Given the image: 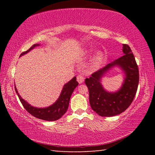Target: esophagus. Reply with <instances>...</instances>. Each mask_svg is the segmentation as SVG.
Masks as SVG:
<instances>
[{
    "mask_svg": "<svg viewBox=\"0 0 155 155\" xmlns=\"http://www.w3.org/2000/svg\"><path fill=\"white\" fill-rule=\"evenodd\" d=\"M77 81L78 82V83L81 84V83H82L83 82L85 78H84L82 74H78L77 76Z\"/></svg>",
    "mask_w": 155,
    "mask_h": 155,
    "instance_id": "1",
    "label": "esophagus"
}]
</instances>
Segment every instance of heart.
<instances>
[{"instance_id": "b5f03b06", "label": "heart", "mask_w": 155, "mask_h": 155, "mask_svg": "<svg viewBox=\"0 0 155 155\" xmlns=\"http://www.w3.org/2000/svg\"><path fill=\"white\" fill-rule=\"evenodd\" d=\"M104 57V52L102 51H98L96 52L91 60V64L94 68H98L103 62Z\"/></svg>"}]
</instances>
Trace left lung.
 <instances>
[{
  "mask_svg": "<svg viewBox=\"0 0 155 155\" xmlns=\"http://www.w3.org/2000/svg\"><path fill=\"white\" fill-rule=\"evenodd\" d=\"M124 54L105 67L86 78L85 83L89 90L90 104L94 111L102 117H111L124 112L132 103L139 83V70L135 57L127 44H123ZM118 66L125 73L122 87L115 93H109L103 88L101 78L111 68Z\"/></svg>",
  "mask_w": 155,
  "mask_h": 155,
  "instance_id": "1",
  "label": "left lung"
}]
</instances>
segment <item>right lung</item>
<instances>
[{"label": "right lung", "mask_w": 155, "mask_h": 155, "mask_svg": "<svg viewBox=\"0 0 155 155\" xmlns=\"http://www.w3.org/2000/svg\"><path fill=\"white\" fill-rule=\"evenodd\" d=\"M40 46V44H34L28 51L22 52L20 54V56L23 54H27V52H29L31 50L33 49L35 47ZM78 85L77 81V78L74 77L72 78L69 82L65 83L64 87L62 89L61 94L57 99V101L52 104V105L49 106L45 108H38V107H34L31 106V104H28L27 102H26L24 99H22V97L20 96L19 93L18 92L16 87L15 85V90L16 92L17 95L19 98L21 103L22 104L23 107H25V109L30 114L33 115L34 117L37 118L46 120V121H54L59 118H61L62 115L65 114L67 111L68 106H69L70 99L72 96V94L74 89L77 87Z\"/></svg>", "instance_id": "add662e5"}]
</instances>
